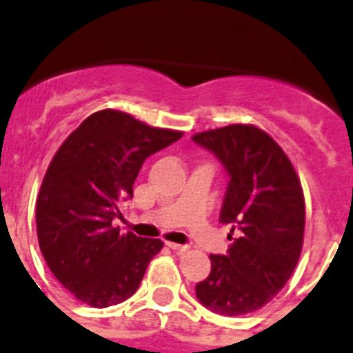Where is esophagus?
Returning a JSON list of instances; mask_svg holds the SVG:
<instances>
[{
    "label": "esophagus",
    "instance_id": "esophagus-1",
    "mask_svg": "<svg viewBox=\"0 0 353 353\" xmlns=\"http://www.w3.org/2000/svg\"><path fill=\"white\" fill-rule=\"evenodd\" d=\"M167 245L172 249L174 252H177V254H181V252H186L188 249H190V245L188 243H176V242H167Z\"/></svg>",
    "mask_w": 353,
    "mask_h": 353
}]
</instances>
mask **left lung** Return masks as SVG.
Returning a JSON list of instances; mask_svg holds the SVG:
<instances>
[{
	"instance_id": "obj_1",
	"label": "left lung",
	"mask_w": 353,
	"mask_h": 353,
	"mask_svg": "<svg viewBox=\"0 0 353 353\" xmlns=\"http://www.w3.org/2000/svg\"><path fill=\"white\" fill-rule=\"evenodd\" d=\"M192 139L228 174L219 221L236 232L226 254H210V273L196 284V298L216 314H251L284 288L298 265L305 233L301 184L291 160L261 128L228 125Z\"/></svg>"
}]
</instances>
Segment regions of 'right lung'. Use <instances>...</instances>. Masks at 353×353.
Returning a JSON list of instances; mask_svg holds the SVG:
<instances>
[{"mask_svg":"<svg viewBox=\"0 0 353 353\" xmlns=\"http://www.w3.org/2000/svg\"><path fill=\"white\" fill-rule=\"evenodd\" d=\"M181 137L104 110L59 148L36 202V230L48 268L77 299L106 308L137 291L163 242L123 233L113 221L144 160Z\"/></svg>","mask_w":353,"mask_h":353,"instance_id":"obj_1","label":"right lung"}]
</instances>
